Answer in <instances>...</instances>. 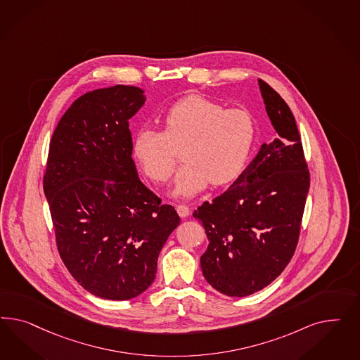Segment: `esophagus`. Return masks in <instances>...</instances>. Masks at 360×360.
I'll list each match as a JSON object with an SVG mask.
<instances>
[{
	"instance_id": "1",
	"label": "esophagus",
	"mask_w": 360,
	"mask_h": 360,
	"mask_svg": "<svg viewBox=\"0 0 360 360\" xmlns=\"http://www.w3.org/2000/svg\"><path fill=\"white\" fill-rule=\"evenodd\" d=\"M176 212H178V215H179L181 218H186V217H188V214H190V207L186 206V205H178V206H176Z\"/></svg>"
}]
</instances>
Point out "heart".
I'll use <instances>...</instances> for the list:
<instances>
[{
  "label": "heart",
  "mask_w": 360,
  "mask_h": 360,
  "mask_svg": "<svg viewBox=\"0 0 360 360\" xmlns=\"http://www.w3.org/2000/svg\"><path fill=\"white\" fill-rule=\"evenodd\" d=\"M162 131L143 128L136 133L131 152L142 172L155 184L173 173L175 150L185 162L175 175L172 194L190 198L211 182L221 186L244 170L256 137V125L245 109L190 95L165 112Z\"/></svg>",
  "instance_id": "heart-1"
}]
</instances>
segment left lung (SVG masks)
<instances>
[{
    "mask_svg": "<svg viewBox=\"0 0 360 360\" xmlns=\"http://www.w3.org/2000/svg\"><path fill=\"white\" fill-rule=\"evenodd\" d=\"M259 86L277 139L262 143L223 194L194 211L208 239L202 273L229 297L253 295L283 273L295 255L310 186L292 110L260 79Z\"/></svg>",
    "mask_w": 360,
    "mask_h": 360,
    "instance_id": "1",
    "label": "left lung"
}]
</instances>
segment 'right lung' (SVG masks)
I'll return each mask as SVG.
<instances>
[{"label":"right lung","instance_id":"add662e5","mask_svg":"<svg viewBox=\"0 0 360 360\" xmlns=\"http://www.w3.org/2000/svg\"><path fill=\"white\" fill-rule=\"evenodd\" d=\"M141 88H100L65 110L50 141L44 190L58 251L91 295L125 301L152 285L181 219L142 184L131 158Z\"/></svg>","mask_w":360,"mask_h":360}]
</instances>
